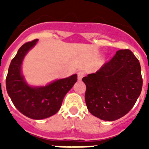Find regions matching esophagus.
Listing matches in <instances>:
<instances>
[{"label":"esophagus","mask_w":149,"mask_h":149,"mask_svg":"<svg viewBox=\"0 0 149 149\" xmlns=\"http://www.w3.org/2000/svg\"><path fill=\"white\" fill-rule=\"evenodd\" d=\"M84 74H85V72H84V71H79V72H77V78H78V80L81 81V79L83 78V77L84 76Z\"/></svg>","instance_id":"34e87169"}]
</instances>
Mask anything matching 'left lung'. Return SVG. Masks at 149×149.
<instances>
[{"mask_svg":"<svg viewBox=\"0 0 149 149\" xmlns=\"http://www.w3.org/2000/svg\"><path fill=\"white\" fill-rule=\"evenodd\" d=\"M88 110L104 121H115L132 109L143 87L140 64L128 49L119 50L95 73L83 77Z\"/></svg>","mask_w":149,"mask_h":149,"instance_id":"left-lung-1","label":"left lung"}]
</instances>
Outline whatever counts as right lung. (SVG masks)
<instances>
[{
    "label": "right lung",
    "mask_w": 149,
    "mask_h": 149,
    "mask_svg": "<svg viewBox=\"0 0 149 149\" xmlns=\"http://www.w3.org/2000/svg\"><path fill=\"white\" fill-rule=\"evenodd\" d=\"M38 39L26 42L12 60L6 78V91L13 104L22 114L33 119H43L56 114L65 94L77 81V74L60 79L42 87L28 86L21 74V65L27 51Z\"/></svg>",
    "instance_id": "add662e5"
}]
</instances>
